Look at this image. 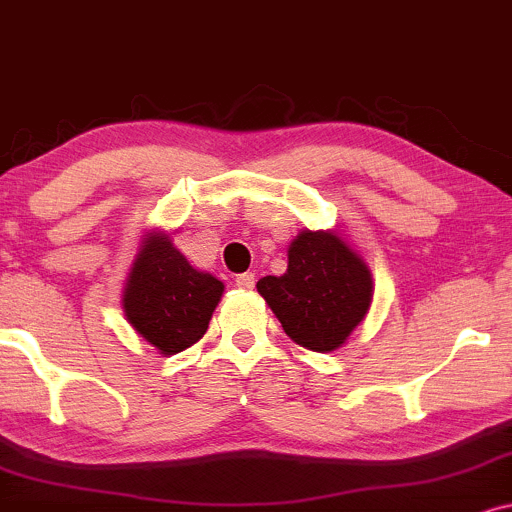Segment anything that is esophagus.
<instances>
[{
  "instance_id": "obj_1",
  "label": "esophagus",
  "mask_w": 512,
  "mask_h": 512,
  "mask_svg": "<svg viewBox=\"0 0 512 512\" xmlns=\"http://www.w3.org/2000/svg\"><path fill=\"white\" fill-rule=\"evenodd\" d=\"M236 286L238 288H252V286H255V274H252V272L238 274L236 276Z\"/></svg>"
}]
</instances>
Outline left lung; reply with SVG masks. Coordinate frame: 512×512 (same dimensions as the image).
I'll list each match as a JSON object with an SVG mask.
<instances>
[{
	"instance_id": "left-lung-1",
	"label": "left lung",
	"mask_w": 512,
	"mask_h": 512,
	"mask_svg": "<svg viewBox=\"0 0 512 512\" xmlns=\"http://www.w3.org/2000/svg\"><path fill=\"white\" fill-rule=\"evenodd\" d=\"M257 293L283 331L315 353L341 348L372 305V272L336 231H300L283 276H264Z\"/></svg>"
}]
</instances>
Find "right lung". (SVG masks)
Wrapping results in <instances>:
<instances>
[{
	"mask_svg": "<svg viewBox=\"0 0 512 512\" xmlns=\"http://www.w3.org/2000/svg\"><path fill=\"white\" fill-rule=\"evenodd\" d=\"M224 283L200 272L166 233H147L123 288L128 324L162 355H176L205 336Z\"/></svg>",
	"mask_w": 512,
	"mask_h": 512,
	"instance_id": "1",
	"label": "right lung"
}]
</instances>
